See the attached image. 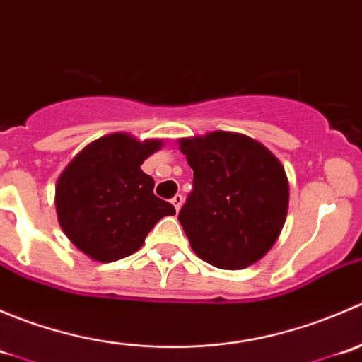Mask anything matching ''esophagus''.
<instances>
[{
	"label": "esophagus",
	"mask_w": 362,
	"mask_h": 362,
	"mask_svg": "<svg viewBox=\"0 0 362 362\" xmlns=\"http://www.w3.org/2000/svg\"><path fill=\"white\" fill-rule=\"evenodd\" d=\"M182 202H184V198H182V194H175L173 198H171V203H173V206H175V210H180V206H182Z\"/></svg>",
	"instance_id": "obj_1"
}]
</instances>
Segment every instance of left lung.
Returning <instances> with one entry per match:
<instances>
[{
    "instance_id": "8db88e82",
    "label": "left lung",
    "mask_w": 362,
    "mask_h": 362,
    "mask_svg": "<svg viewBox=\"0 0 362 362\" xmlns=\"http://www.w3.org/2000/svg\"><path fill=\"white\" fill-rule=\"evenodd\" d=\"M194 171L178 221L192 250L221 269L247 268L273 247L289 206L280 160L259 141L226 131L180 141Z\"/></svg>"
}]
</instances>
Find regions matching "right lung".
Here are the masks:
<instances>
[{
	"label": "right lung",
	"mask_w": 362,
	"mask_h": 362,
	"mask_svg": "<svg viewBox=\"0 0 362 362\" xmlns=\"http://www.w3.org/2000/svg\"><path fill=\"white\" fill-rule=\"evenodd\" d=\"M160 141L124 133L87 145L56 185V210L64 235L83 254L112 262L136 252L145 236L175 206L154 194V178L141 171Z\"/></svg>",
	"instance_id": "obj_1"
}]
</instances>
